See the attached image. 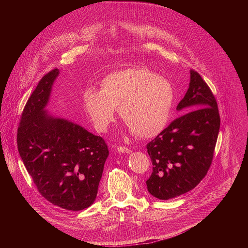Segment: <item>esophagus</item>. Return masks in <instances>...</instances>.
I'll return each instance as SVG.
<instances>
[{"label": "esophagus", "mask_w": 248, "mask_h": 248, "mask_svg": "<svg viewBox=\"0 0 248 248\" xmlns=\"http://www.w3.org/2000/svg\"><path fill=\"white\" fill-rule=\"evenodd\" d=\"M117 151L120 153H130V149H128L127 147H124V146L117 147Z\"/></svg>", "instance_id": "34e87169"}]
</instances>
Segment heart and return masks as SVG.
<instances>
[{"label":"heart","mask_w":248,"mask_h":248,"mask_svg":"<svg viewBox=\"0 0 248 248\" xmlns=\"http://www.w3.org/2000/svg\"><path fill=\"white\" fill-rule=\"evenodd\" d=\"M173 100L170 81L145 67L111 73L101 80L100 91L88 88L83 93L84 110L96 130H108L118 108L128 128L142 138L157 136L166 128Z\"/></svg>","instance_id":"obj_1"}]
</instances>
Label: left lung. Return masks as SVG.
<instances>
[{
    "label": "left lung",
    "mask_w": 248,
    "mask_h": 248,
    "mask_svg": "<svg viewBox=\"0 0 248 248\" xmlns=\"http://www.w3.org/2000/svg\"><path fill=\"white\" fill-rule=\"evenodd\" d=\"M188 89L175 119L147 144L153 171L148 192L161 200L193 189L206 175L213 159L220 129L218 105L200 75L190 70Z\"/></svg>",
    "instance_id": "left-lung-1"
}]
</instances>
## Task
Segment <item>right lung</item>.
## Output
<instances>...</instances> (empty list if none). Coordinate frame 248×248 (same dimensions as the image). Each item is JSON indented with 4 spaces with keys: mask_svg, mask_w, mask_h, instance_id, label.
Returning a JSON list of instances; mask_svg holds the SVG:
<instances>
[{
    "mask_svg": "<svg viewBox=\"0 0 248 248\" xmlns=\"http://www.w3.org/2000/svg\"><path fill=\"white\" fill-rule=\"evenodd\" d=\"M60 75L42 78L29 97L17 129L20 158L35 186L52 204L80 211L91 206L109 150L104 139L46 110Z\"/></svg>",
    "mask_w": 248,
    "mask_h": 248,
    "instance_id": "right-lung-1",
    "label": "right lung"
}]
</instances>
